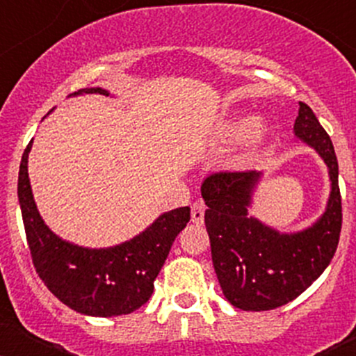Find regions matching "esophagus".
<instances>
[{
  "label": "esophagus",
  "mask_w": 356,
  "mask_h": 356,
  "mask_svg": "<svg viewBox=\"0 0 356 356\" xmlns=\"http://www.w3.org/2000/svg\"><path fill=\"white\" fill-rule=\"evenodd\" d=\"M205 209H207L205 203H201V201L194 203L193 210H191V217H193V222H196V225L203 222V217H205Z\"/></svg>",
  "instance_id": "obj_1"
}]
</instances>
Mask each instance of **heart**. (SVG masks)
Listing matches in <instances>:
<instances>
[{"label":"heart","instance_id":"b5f03b06","mask_svg":"<svg viewBox=\"0 0 356 356\" xmlns=\"http://www.w3.org/2000/svg\"><path fill=\"white\" fill-rule=\"evenodd\" d=\"M264 131V127L260 122L254 121L253 118H237L228 121L222 127V135L229 140H242L253 135V137H260Z\"/></svg>","mask_w":356,"mask_h":356}]
</instances>
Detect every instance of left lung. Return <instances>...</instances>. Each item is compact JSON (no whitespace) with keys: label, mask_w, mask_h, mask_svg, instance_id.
<instances>
[{"label":"left lung","mask_w":356,"mask_h":356,"mask_svg":"<svg viewBox=\"0 0 356 356\" xmlns=\"http://www.w3.org/2000/svg\"><path fill=\"white\" fill-rule=\"evenodd\" d=\"M294 135L317 151L330 176L325 212L305 229L282 234L250 216L262 171L216 172L201 185L213 269L225 298L241 310H273L296 300L323 275L337 250L342 226L337 156L312 108L301 102Z\"/></svg>","instance_id":"1"}]
</instances>
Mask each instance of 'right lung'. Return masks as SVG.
Instances as JSON below:
<instances>
[{
  "label": "right lung",
  "mask_w": 356,
  "mask_h": 356,
  "mask_svg": "<svg viewBox=\"0 0 356 356\" xmlns=\"http://www.w3.org/2000/svg\"><path fill=\"white\" fill-rule=\"evenodd\" d=\"M110 92L102 87L80 89L71 96ZM33 143V140H31ZM21 159L17 197L31 260L46 287L69 308L92 317L131 314L153 294V284L176 235L187 226L191 209L169 210L130 241L110 248H83L51 232L37 210L30 178L28 153Z\"/></svg>",
  "instance_id": "1"
}]
</instances>
